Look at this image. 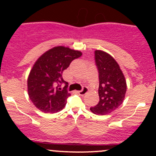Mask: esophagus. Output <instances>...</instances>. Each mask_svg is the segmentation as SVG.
Returning a JSON list of instances; mask_svg holds the SVG:
<instances>
[{
  "instance_id": "esophagus-1",
  "label": "esophagus",
  "mask_w": 156,
  "mask_h": 156,
  "mask_svg": "<svg viewBox=\"0 0 156 156\" xmlns=\"http://www.w3.org/2000/svg\"><path fill=\"white\" fill-rule=\"evenodd\" d=\"M88 92H89V89L87 88V87H83V89H82L80 91H78V93L80 94V95L83 96V95H85V94H87Z\"/></svg>"
}]
</instances>
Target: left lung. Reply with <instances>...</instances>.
I'll return each mask as SVG.
<instances>
[{
	"label": "left lung",
	"mask_w": 156,
	"mask_h": 156,
	"mask_svg": "<svg viewBox=\"0 0 156 156\" xmlns=\"http://www.w3.org/2000/svg\"><path fill=\"white\" fill-rule=\"evenodd\" d=\"M94 59L99 73L100 101L90 110L94 114L105 115L123 103L127 89L126 80L119 64L106 52L96 50Z\"/></svg>",
	"instance_id": "left-lung-1"
}]
</instances>
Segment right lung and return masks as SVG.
I'll return each mask as SVG.
<instances>
[{"mask_svg":"<svg viewBox=\"0 0 156 156\" xmlns=\"http://www.w3.org/2000/svg\"><path fill=\"white\" fill-rule=\"evenodd\" d=\"M80 51L57 46L46 51L37 60L28 78V93L33 104L44 113H56L67 103L68 83L62 73L72 61L81 56ZM62 83L66 86L60 88Z\"/></svg>","mask_w":156,"mask_h":156,"instance_id":"add662e5","label":"right lung"}]
</instances>
